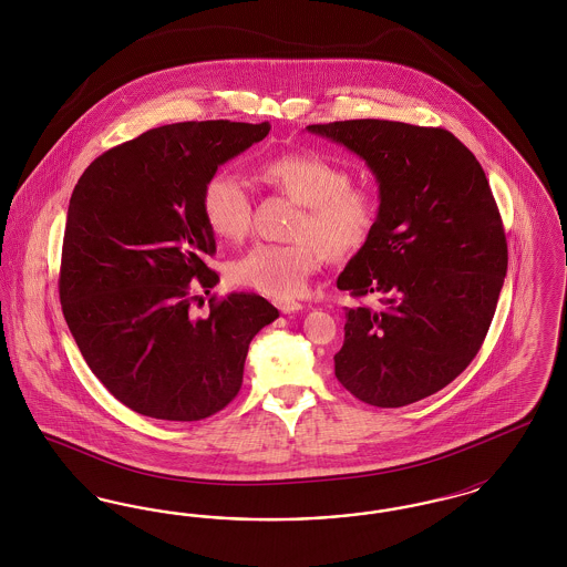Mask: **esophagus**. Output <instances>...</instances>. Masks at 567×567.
Instances as JSON below:
<instances>
[{"label": "esophagus", "mask_w": 567, "mask_h": 567, "mask_svg": "<svg viewBox=\"0 0 567 567\" xmlns=\"http://www.w3.org/2000/svg\"><path fill=\"white\" fill-rule=\"evenodd\" d=\"M276 308H278L282 315H293V312H299L303 306H301L299 301H293V299H278V301H276Z\"/></svg>", "instance_id": "obj_1"}]
</instances>
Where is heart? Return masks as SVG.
I'll list each match as a JSON object with an SVG mask.
<instances>
[{
	"label": "heart",
	"instance_id": "b5f03b06",
	"mask_svg": "<svg viewBox=\"0 0 567 567\" xmlns=\"http://www.w3.org/2000/svg\"><path fill=\"white\" fill-rule=\"evenodd\" d=\"M264 178L301 204L296 243L255 244L231 264V278L264 296L289 299L303 291L321 257L342 259L368 243L377 225L374 195L351 185V174L312 153H289L261 167ZM204 216L218 238L243 240L252 223V197L240 174L218 172L204 187Z\"/></svg>",
	"mask_w": 567,
	"mask_h": 567
}]
</instances>
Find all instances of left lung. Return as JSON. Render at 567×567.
Returning a JSON list of instances; mask_svg holds the SVG:
<instances>
[{
  "label": "left lung",
  "mask_w": 567,
  "mask_h": 567,
  "mask_svg": "<svg viewBox=\"0 0 567 567\" xmlns=\"http://www.w3.org/2000/svg\"><path fill=\"white\" fill-rule=\"evenodd\" d=\"M347 146L378 183L377 225L338 276L352 297L336 378L365 404L400 408L472 363L508 270V244L485 169L442 127L357 118L308 125Z\"/></svg>",
  "instance_id": "1"
}]
</instances>
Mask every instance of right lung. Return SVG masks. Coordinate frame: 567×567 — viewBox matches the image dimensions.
<instances>
[{
    "mask_svg": "<svg viewBox=\"0 0 567 567\" xmlns=\"http://www.w3.org/2000/svg\"><path fill=\"white\" fill-rule=\"evenodd\" d=\"M268 134L270 123L163 125L100 155L74 187L63 317L91 372L137 414L202 421L223 410L243 386L250 340L278 319L255 293H229L208 317L190 308L197 287L218 282L204 264L216 252L204 187Z\"/></svg>",
    "mask_w": 567,
    "mask_h": 567,
    "instance_id": "add662e5",
    "label": "right lung"
}]
</instances>
